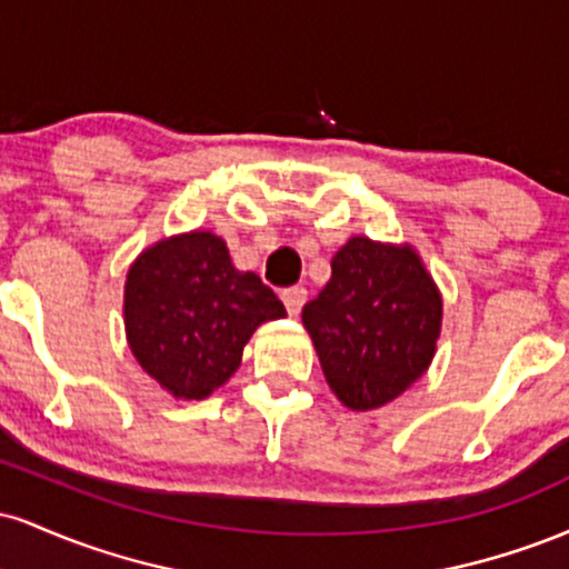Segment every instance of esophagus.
Masks as SVG:
<instances>
[{"instance_id":"1","label":"esophagus","mask_w":569,"mask_h":569,"mask_svg":"<svg viewBox=\"0 0 569 569\" xmlns=\"http://www.w3.org/2000/svg\"><path fill=\"white\" fill-rule=\"evenodd\" d=\"M280 299H283L286 310H289V316H299L302 312V307L307 302V291L302 286H291V289H283L280 291Z\"/></svg>"}]
</instances>
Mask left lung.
I'll return each mask as SVG.
<instances>
[{
  "label": "left lung",
  "mask_w": 569,
  "mask_h": 569,
  "mask_svg": "<svg viewBox=\"0 0 569 569\" xmlns=\"http://www.w3.org/2000/svg\"><path fill=\"white\" fill-rule=\"evenodd\" d=\"M441 316V291L415 246L363 234L339 248L329 283L302 307L326 382L352 411L380 409L426 375Z\"/></svg>",
  "instance_id": "8db88e82"
}]
</instances>
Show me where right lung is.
<instances>
[{
	"label": "right lung",
	"instance_id": "right-lung-1",
	"mask_svg": "<svg viewBox=\"0 0 569 569\" xmlns=\"http://www.w3.org/2000/svg\"><path fill=\"white\" fill-rule=\"evenodd\" d=\"M122 312L141 369L173 398L200 401L230 380L253 331L286 307L257 272L232 264L219 234L192 230L136 257Z\"/></svg>",
	"mask_w": 569,
	"mask_h": 569
}]
</instances>
